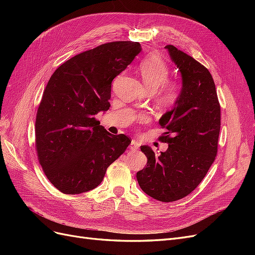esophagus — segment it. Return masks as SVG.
I'll return each instance as SVG.
<instances>
[{"label":"esophagus","instance_id":"obj_1","mask_svg":"<svg viewBox=\"0 0 255 255\" xmlns=\"http://www.w3.org/2000/svg\"><path fill=\"white\" fill-rule=\"evenodd\" d=\"M139 145H140L139 142L136 141V140H132V141H130V144H129V149L132 151H137L138 148H139Z\"/></svg>","mask_w":255,"mask_h":255}]
</instances>
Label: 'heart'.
<instances>
[{
	"label": "heart",
	"instance_id": "heart-1",
	"mask_svg": "<svg viewBox=\"0 0 255 255\" xmlns=\"http://www.w3.org/2000/svg\"><path fill=\"white\" fill-rule=\"evenodd\" d=\"M139 72L144 86L150 90H156L167 81L169 69L159 56L150 55L141 61ZM177 96H179V87L174 83H165L159 92L160 99L166 103H172Z\"/></svg>",
	"mask_w": 255,
	"mask_h": 255
}]
</instances>
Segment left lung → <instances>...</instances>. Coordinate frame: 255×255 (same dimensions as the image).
Listing matches in <instances>:
<instances>
[{"mask_svg":"<svg viewBox=\"0 0 255 255\" xmlns=\"http://www.w3.org/2000/svg\"><path fill=\"white\" fill-rule=\"evenodd\" d=\"M179 69L182 87L172 110L158 123L166 129L160 139L168 149L155 155L141 145L148 158L136 177L142 191L161 202H173L189 195L206 175L217 154L220 105L210 71L171 44L165 47Z\"/></svg>","mask_w":255,"mask_h":255,"instance_id":"8db88e82","label":"left lung"}]
</instances>
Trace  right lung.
<instances>
[{
    "mask_svg": "<svg viewBox=\"0 0 255 255\" xmlns=\"http://www.w3.org/2000/svg\"><path fill=\"white\" fill-rule=\"evenodd\" d=\"M141 52L138 42L100 45L60 65L43 91L36 117V149L50 182L67 195L99 186L130 143L95 116L110 109L112 82Z\"/></svg>",
    "mask_w": 255,
    "mask_h": 255,
    "instance_id": "right-lung-1",
    "label": "right lung"
}]
</instances>
